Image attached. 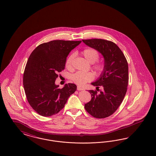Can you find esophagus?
Listing matches in <instances>:
<instances>
[{"label":"esophagus","instance_id":"esophagus-1","mask_svg":"<svg viewBox=\"0 0 156 156\" xmlns=\"http://www.w3.org/2000/svg\"><path fill=\"white\" fill-rule=\"evenodd\" d=\"M77 90H83V88H82V87H81L78 86V87H77Z\"/></svg>","mask_w":156,"mask_h":156}]
</instances>
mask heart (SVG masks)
Listing matches in <instances>:
<instances>
[{
  "label": "heart",
  "instance_id": "1",
  "mask_svg": "<svg viewBox=\"0 0 156 156\" xmlns=\"http://www.w3.org/2000/svg\"><path fill=\"white\" fill-rule=\"evenodd\" d=\"M82 55L85 58L88 62L93 64V69L98 73L101 74L106 69V63L103 60H99V53L98 50L93 48H87L83 49ZM75 58V53H72L68 56L66 60V67L68 69L72 68L73 62ZM93 73L76 72L71 76V80L75 83L78 85H84L87 82L92 81L94 80Z\"/></svg>",
  "mask_w": 156,
  "mask_h": 156
}]
</instances>
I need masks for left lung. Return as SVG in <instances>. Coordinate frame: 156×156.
Returning a JSON list of instances; mask_svg holds the SVG:
<instances>
[{
  "label": "left lung",
  "mask_w": 156,
  "mask_h": 156,
  "mask_svg": "<svg viewBox=\"0 0 156 156\" xmlns=\"http://www.w3.org/2000/svg\"><path fill=\"white\" fill-rule=\"evenodd\" d=\"M90 48L103 56L106 69L99 80L92 83L96 90H90L92 99L85 105L89 114L97 119H105L114 114L121 105L128 85V64L119 46L110 41L101 39H83ZM103 87L100 91L99 86Z\"/></svg>",
  "instance_id": "obj_1"
}]
</instances>
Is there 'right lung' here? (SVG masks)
<instances>
[{
	"label": "right lung",
	"instance_id": "right-lung-1",
	"mask_svg": "<svg viewBox=\"0 0 156 156\" xmlns=\"http://www.w3.org/2000/svg\"><path fill=\"white\" fill-rule=\"evenodd\" d=\"M81 42L51 41L39 44L30 55L23 75V85L29 104L39 115L50 117L58 113L76 91L74 83L66 84L60 89L55 81L58 73L65 69L69 53Z\"/></svg>",
	"mask_w": 156,
	"mask_h": 156
}]
</instances>
